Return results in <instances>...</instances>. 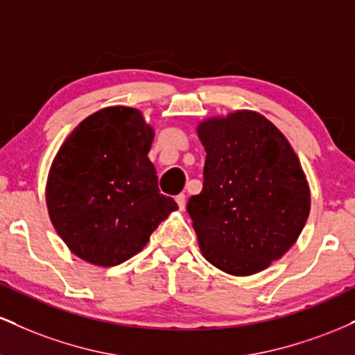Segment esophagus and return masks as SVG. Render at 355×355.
Instances as JSON below:
<instances>
[{"label":"esophagus","mask_w":355,"mask_h":355,"mask_svg":"<svg viewBox=\"0 0 355 355\" xmlns=\"http://www.w3.org/2000/svg\"><path fill=\"white\" fill-rule=\"evenodd\" d=\"M175 200H177L178 207H180V210L185 209V203H187V197H185V193H180V195H177V197H175Z\"/></svg>","instance_id":"34e87169"}]
</instances>
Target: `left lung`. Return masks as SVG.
<instances>
[{"label":"left lung","instance_id":"obj_1","mask_svg":"<svg viewBox=\"0 0 355 355\" xmlns=\"http://www.w3.org/2000/svg\"><path fill=\"white\" fill-rule=\"evenodd\" d=\"M203 189L187 203L203 257L232 275H252L295 243L311 191L287 138L266 116L235 112L198 126Z\"/></svg>","mask_w":355,"mask_h":355}]
</instances>
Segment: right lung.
Listing matches in <instances>:
<instances>
[{
  "label": "right lung",
  "instance_id": "add662e5",
  "mask_svg": "<svg viewBox=\"0 0 355 355\" xmlns=\"http://www.w3.org/2000/svg\"><path fill=\"white\" fill-rule=\"evenodd\" d=\"M153 130L135 108L110 107L71 132L53 160L46 205L73 254L112 267L141 250L178 205L148 160Z\"/></svg>",
  "mask_w": 355,
  "mask_h": 355
}]
</instances>
